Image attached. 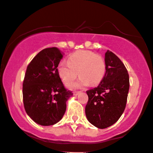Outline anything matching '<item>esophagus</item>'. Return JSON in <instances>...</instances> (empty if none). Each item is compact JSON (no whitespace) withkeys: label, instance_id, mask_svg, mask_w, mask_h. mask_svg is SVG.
<instances>
[{"label":"esophagus","instance_id":"34e87169","mask_svg":"<svg viewBox=\"0 0 153 153\" xmlns=\"http://www.w3.org/2000/svg\"><path fill=\"white\" fill-rule=\"evenodd\" d=\"M81 91H75V92H73V95H78V94L81 93Z\"/></svg>","mask_w":153,"mask_h":153}]
</instances>
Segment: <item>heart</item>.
Wrapping results in <instances>:
<instances>
[{"label": "heart", "mask_w": 153, "mask_h": 153, "mask_svg": "<svg viewBox=\"0 0 153 153\" xmlns=\"http://www.w3.org/2000/svg\"><path fill=\"white\" fill-rule=\"evenodd\" d=\"M57 69L65 84L73 81L79 73V80L68 86L81 87L89 84L93 86L99 84L105 74L106 64L102 57L95 52L80 50L72 54L68 58V62H60Z\"/></svg>", "instance_id": "b5f03b06"}]
</instances>
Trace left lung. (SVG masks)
Segmentation results:
<instances>
[{
	"label": "left lung",
	"mask_w": 153,
	"mask_h": 153,
	"mask_svg": "<svg viewBox=\"0 0 153 153\" xmlns=\"http://www.w3.org/2000/svg\"><path fill=\"white\" fill-rule=\"evenodd\" d=\"M106 73L99 85L86 91L85 112L88 121L99 129L112 126L124 112L127 101L129 78L127 69L113 52L105 53Z\"/></svg>",
	"instance_id": "1"
}]
</instances>
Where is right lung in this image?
Masks as SVG:
<instances>
[{"label":"right lung","mask_w":153,"mask_h":153,"mask_svg":"<svg viewBox=\"0 0 153 153\" xmlns=\"http://www.w3.org/2000/svg\"><path fill=\"white\" fill-rule=\"evenodd\" d=\"M63 54L57 47L47 48L27 66L23 82V101L27 115L37 124L51 126L64 116L67 100L72 96L58 72Z\"/></svg>","instance_id":"add662e5"}]
</instances>
